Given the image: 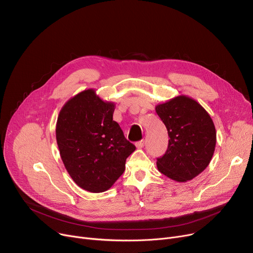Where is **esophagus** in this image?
<instances>
[{
	"mask_svg": "<svg viewBox=\"0 0 253 253\" xmlns=\"http://www.w3.org/2000/svg\"><path fill=\"white\" fill-rule=\"evenodd\" d=\"M135 145H136V148H137V149H141V148H143V147H144V140L142 139V140H140V141H137V142L135 143Z\"/></svg>",
	"mask_w": 253,
	"mask_h": 253,
	"instance_id": "esophagus-1",
	"label": "esophagus"
}]
</instances>
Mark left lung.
I'll return each instance as SVG.
<instances>
[{
    "label": "left lung",
    "mask_w": 253,
    "mask_h": 253,
    "mask_svg": "<svg viewBox=\"0 0 253 253\" xmlns=\"http://www.w3.org/2000/svg\"><path fill=\"white\" fill-rule=\"evenodd\" d=\"M156 113L170 138L165 155L157 160L158 170L177 182L192 180L207 168L213 156V121L200 103L182 94L157 104Z\"/></svg>",
    "instance_id": "1"
}]
</instances>
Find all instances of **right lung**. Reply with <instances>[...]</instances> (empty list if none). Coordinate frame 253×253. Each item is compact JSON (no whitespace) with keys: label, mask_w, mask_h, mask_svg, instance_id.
<instances>
[{"label":"right lung","mask_w":253,"mask_h":253,"mask_svg":"<svg viewBox=\"0 0 253 253\" xmlns=\"http://www.w3.org/2000/svg\"><path fill=\"white\" fill-rule=\"evenodd\" d=\"M115 109V102L102 100L90 88L70 98L58 114L55 132L60 158L78 187L90 193L108 191L135 151L113 121Z\"/></svg>","instance_id":"right-lung-1"}]
</instances>
